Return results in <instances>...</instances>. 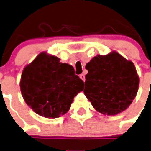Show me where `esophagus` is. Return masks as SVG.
Returning <instances> with one entry per match:
<instances>
[{"mask_svg":"<svg viewBox=\"0 0 151 151\" xmlns=\"http://www.w3.org/2000/svg\"><path fill=\"white\" fill-rule=\"evenodd\" d=\"M80 78H81V79L82 80V81H85V76L84 75V74H83V73H82V74H80Z\"/></svg>","mask_w":151,"mask_h":151,"instance_id":"34e87169","label":"esophagus"}]
</instances>
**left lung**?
<instances>
[{
  "label": "left lung",
  "instance_id": "1",
  "mask_svg": "<svg viewBox=\"0 0 151 151\" xmlns=\"http://www.w3.org/2000/svg\"><path fill=\"white\" fill-rule=\"evenodd\" d=\"M84 93L92 106L104 115H116L132 103L139 77L131 61L116 52L98 55L86 64Z\"/></svg>",
  "mask_w": 151,
  "mask_h": 151
}]
</instances>
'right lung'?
Wrapping results in <instances>:
<instances>
[{"mask_svg":"<svg viewBox=\"0 0 151 151\" xmlns=\"http://www.w3.org/2000/svg\"><path fill=\"white\" fill-rule=\"evenodd\" d=\"M83 85L72 66L45 52L24 67L20 81L27 105L38 115L50 119L67 113Z\"/></svg>","mask_w":151,"mask_h":151,"instance_id":"obj_1","label":"right lung"}]
</instances>
